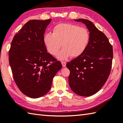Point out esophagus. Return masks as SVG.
<instances>
[{"mask_svg":"<svg viewBox=\"0 0 123 123\" xmlns=\"http://www.w3.org/2000/svg\"><path fill=\"white\" fill-rule=\"evenodd\" d=\"M61 63H62V66H63V67H65L66 66V62L62 61V62H61Z\"/></svg>","mask_w":123,"mask_h":123,"instance_id":"34e87169","label":"esophagus"}]
</instances>
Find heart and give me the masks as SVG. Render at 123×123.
Segmentation results:
<instances>
[{"mask_svg":"<svg viewBox=\"0 0 123 123\" xmlns=\"http://www.w3.org/2000/svg\"><path fill=\"white\" fill-rule=\"evenodd\" d=\"M53 33H47L43 40L49 52L52 55L58 53L60 60L77 57L85 51L90 41V33L87 28L70 23H60L55 26Z\"/></svg>","mask_w":123,"mask_h":123,"instance_id":"1","label":"heart"}]
</instances>
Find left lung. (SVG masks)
Segmentation results:
<instances>
[{"label": "left lung", "instance_id": "obj_1", "mask_svg": "<svg viewBox=\"0 0 123 123\" xmlns=\"http://www.w3.org/2000/svg\"><path fill=\"white\" fill-rule=\"evenodd\" d=\"M85 24L90 41L85 51L67 63L70 71L69 84L77 95L88 97L97 93L105 85L110 74L113 57L108 38L87 19H74Z\"/></svg>", "mask_w": 123, "mask_h": 123}]
</instances>
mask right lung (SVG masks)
<instances>
[{"instance_id": "obj_1", "label": "right lung", "mask_w": 123, "mask_h": 123, "mask_svg": "<svg viewBox=\"0 0 123 123\" xmlns=\"http://www.w3.org/2000/svg\"><path fill=\"white\" fill-rule=\"evenodd\" d=\"M51 21L27 22L14 36L9 51L16 84L30 98H40L48 93L54 77L62 67L61 62L48 53L44 42V33Z\"/></svg>"}]
</instances>
